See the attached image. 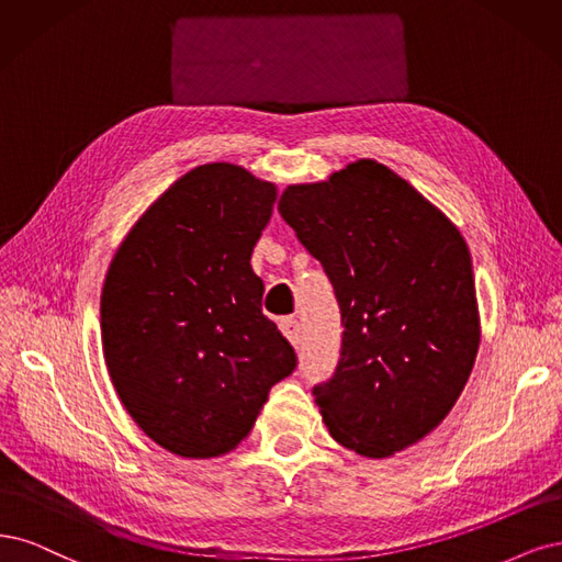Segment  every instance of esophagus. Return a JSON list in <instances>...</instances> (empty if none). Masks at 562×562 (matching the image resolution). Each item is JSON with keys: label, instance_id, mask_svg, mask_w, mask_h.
<instances>
[{"label": "esophagus", "instance_id": "obj_1", "mask_svg": "<svg viewBox=\"0 0 562 562\" xmlns=\"http://www.w3.org/2000/svg\"><path fill=\"white\" fill-rule=\"evenodd\" d=\"M280 331L284 338L292 342V346H301V324L296 317H282L280 319Z\"/></svg>", "mask_w": 562, "mask_h": 562}]
</instances>
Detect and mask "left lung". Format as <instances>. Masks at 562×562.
<instances>
[{
	"instance_id": "8db88e82",
	"label": "left lung",
	"mask_w": 562,
	"mask_h": 562,
	"mask_svg": "<svg viewBox=\"0 0 562 562\" xmlns=\"http://www.w3.org/2000/svg\"><path fill=\"white\" fill-rule=\"evenodd\" d=\"M278 210L324 266L346 327L336 373L313 387L324 425L364 458L418 443L456 406L481 342L460 231L371 158L286 187Z\"/></svg>"
}]
</instances>
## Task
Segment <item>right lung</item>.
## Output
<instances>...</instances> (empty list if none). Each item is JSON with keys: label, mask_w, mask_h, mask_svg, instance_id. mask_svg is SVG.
Here are the masks:
<instances>
[{"label": "right lung", "mask_w": 562, "mask_h": 562, "mask_svg": "<svg viewBox=\"0 0 562 562\" xmlns=\"http://www.w3.org/2000/svg\"><path fill=\"white\" fill-rule=\"evenodd\" d=\"M276 198L233 162L198 166L139 216L106 270V371L139 429L175 456L233 450L296 369L249 266Z\"/></svg>", "instance_id": "obj_1"}]
</instances>
